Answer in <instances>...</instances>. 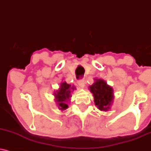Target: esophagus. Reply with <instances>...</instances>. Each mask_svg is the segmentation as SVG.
Segmentation results:
<instances>
[{
  "label": "esophagus",
  "mask_w": 151,
  "mask_h": 151,
  "mask_svg": "<svg viewBox=\"0 0 151 151\" xmlns=\"http://www.w3.org/2000/svg\"><path fill=\"white\" fill-rule=\"evenodd\" d=\"M78 84H79V86H80L81 88H83L85 86L84 79H80V80L78 81Z\"/></svg>",
  "instance_id": "esophagus-1"
}]
</instances>
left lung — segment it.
<instances>
[{
  "instance_id": "8db88e82",
  "label": "left lung",
  "mask_w": 151,
  "mask_h": 151,
  "mask_svg": "<svg viewBox=\"0 0 151 151\" xmlns=\"http://www.w3.org/2000/svg\"><path fill=\"white\" fill-rule=\"evenodd\" d=\"M94 81L88 89L93 93L95 105L101 111H108L113 103V89L103 79H94Z\"/></svg>"
}]
</instances>
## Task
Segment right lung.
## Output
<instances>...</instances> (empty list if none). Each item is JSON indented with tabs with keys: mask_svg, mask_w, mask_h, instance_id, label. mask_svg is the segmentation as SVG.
<instances>
[{
	"mask_svg": "<svg viewBox=\"0 0 151 151\" xmlns=\"http://www.w3.org/2000/svg\"><path fill=\"white\" fill-rule=\"evenodd\" d=\"M74 90H76V88L74 86L68 84L66 81H63L60 83V86L58 90L54 91L53 96H55V101L58 109L61 111L68 108V103L70 101V98L72 97L71 93Z\"/></svg>",
	"mask_w": 151,
	"mask_h": 151,
	"instance_id": "add662e5",
	"label": "right lung"
}]
</instances>
